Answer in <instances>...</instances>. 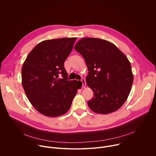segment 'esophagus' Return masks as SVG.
<instances>
[{"label":"esophagus","mask_w":156,"mask_h":156,"mask_svg":"<svg viewBox=\"0 0 156 156\" xmlns=\"http://www.w3.org/2000/svg\"><path fill=\"white\" fill-rule=\"evenodd\" d=\"M81 81L82 83V87L84 88L86 87V81H85V79L84 78H81Z\"/></svg>","instance_id":"1"}]
</instances>
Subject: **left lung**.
Returning a JSON list of instances; mask_svg holds the SVG:
<instances>
[{"label": "left lung", "mask_w": 156, "mask_h": 156, "mask_svg": "<svg viewBox=\"0 0 156 156\" xmlns=\"http://www.w3.org/2000/svg\"><path fill=\"white\" fill-rule=\"evenodd\" d=\"M74 48L83 57L89 71L86 81L94 92L89 107L102 114L117 110L126 101L133 82L127 57L114 44L99 38H82Z\"/></svg>", "instance_id": "obj_1"}]
</instances>
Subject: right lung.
I'll list each match as a JSON object with an SVG mask.
<instances>
[{
  "label": "right lung",
  "mask_w": 156,
  "mask_h": 156,
  "mask_svg": "<svg viewBox=\"0 0 156 156\" xmlns=\"http://www.w3.org/2000/svg\"><path fill=\"white\" fill-rule=\"evenodd\" d=\"M76 37L41 42L28 55L21 70L22 85L32 105L41 114L56 117L70 109L81 82L68 80L64 62Z\"/></svg>",
  "instance_id": "1"
}]
</instances>
